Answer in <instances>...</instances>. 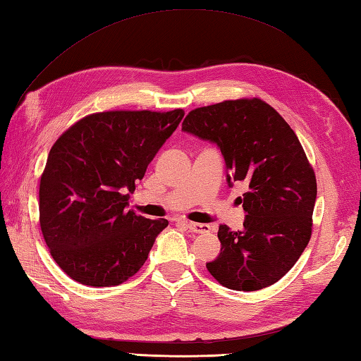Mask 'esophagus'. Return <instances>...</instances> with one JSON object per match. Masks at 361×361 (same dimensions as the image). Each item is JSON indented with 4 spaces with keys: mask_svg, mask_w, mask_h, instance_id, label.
Returning a JSON list of instances; mask_svg holds the SVG:
<instances>
[{
    "mask_svg": "<svg viewBox=\"0 0 361 361\" xmlns=\"http://www.w3.org/2000/svg\"><path fill=\"white\" fill-rule=\"evenodd\" d=\"M185 224V227L193 231V233H208L210 231V226L208 224H197V222H183Z\"/></svg>",
    "mask_w": 361,
    "mask_h": 361,
    "instance_id": "34e87169",
    "label": "esophagus"
}]
</instances>
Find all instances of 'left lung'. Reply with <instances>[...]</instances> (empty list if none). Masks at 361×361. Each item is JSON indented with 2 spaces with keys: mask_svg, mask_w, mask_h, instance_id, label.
<instances>
[{
  "mask_svg": "<svg viewBox=\"0 0 361 361\" xmlns=\"http://www.w3.org/2000/svg\"><path fill=\"white\" fill-rule=\"evenodd\" d=\"M182 131L214 143L227 183L244 182V228L219 226L221 253L207 269L231 290L253 292L279 281L312 235L317 179L292 128L259 99L226 100L193 109Z\"/></svg>",
  "mask_w": 361,
  "mask_h": 361,
  "instance_id": "obj_1",
  "label": "left lung"
}]
</instances>
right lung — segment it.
I'll use <instances>...</instances> for the list:
<instances>
[{
  "label": "right lung",
  "mask_w": 361,
  "mask_h": 361,
  "mask_svg": "<svg viewBox=\"0 0 361 361\" xmlns=\"http://www.w3.org/2000/svg\"><path fill=\"white\" fill-rule=\"evenodd\" d=\"M183 114H91L54 143L39 182V226L52 258L74 281L118 286L145 264L168 221L126 210L128 193Z\"/></svg>",
  "instance_id": "1"
}]
</instances>
